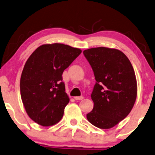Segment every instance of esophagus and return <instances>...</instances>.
Instances as JSON below:
<instances>
[{
    "instance_id": "obj_1",
    "label": "esophagus",
    "mask_w": 155,
    "mask_h": 155,
    "mask_svg": "<svg viewBox=\"0 0 155 155\" xmlns=\"http://www.w3.org/2000/svg\"><path fill=\"white\" fill-rule=\"evenodd\" d=\"M74 98L75 99L76 101H80V100H83L84 98L83 96H76V97H74Z\"/></svg>"
}]
</instances>
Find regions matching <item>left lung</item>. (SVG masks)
I'll return each mask as SVG.
<instances>
[{
  "label": "left lung",
  "mask_w": 155,
  "mask_h": 155,
  "mask_svg": "<svg viewBox=\"0 0 155 155\" xmlns=\"http://www.w3.org/2000/svg\"><path fill=\"white\" fill-rule=\"evenodd\" d=\"M83 54L96 81L91 93L94 106L87 118L95 127L110 129L127 117L134 105V70L128 57L118 49L97 47L84 50Z\"/></svg>",
  "instance_id": "8db88e82"
}]
</instances>
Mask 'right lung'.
Here are the masks:
<instances>
[{
  "label": "right lung",
  "instance_id": "add662e5",
  "mask_svg": "<svg viewBox=\"0 0 155 155\" xmlns=\"http://www.w3.org/2000/svg\"><path fill=\"white\" fill-rule=\"evenodd\" d=\"M81 52L55 43L40 46L28 57L21 77V96L26 113L36 123L49 127L62 118L70 101L62 73Z\"/></svg>",
  "mask_w": 155,
  "mask_h": 155
}]
</instances>
